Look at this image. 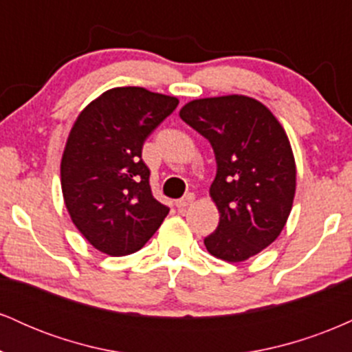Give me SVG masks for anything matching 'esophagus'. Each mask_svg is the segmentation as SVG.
I'll return each instance as SVG.
<instances>
[{
    "label": "esophagus",
    "mask_w": 352,
    "mask_h": 352,
    "mask_svg": "<svg viewBox=\"0 0 352 352\" xmlns=\"http://www.w3.org/2000/svg\"><path fill=\"white\" fill-rule=\"evenodd\" d=\"M193 201H195V195H193V193H188V195H185L184 199L177 200L175 205H177V208H187L193 204Z\"/></svg>",
    "instance_id": "34e87169"
}]
</instances>
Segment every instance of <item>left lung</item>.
<instances>
[{
	"instance_id": "left-lung-1",
	"label": "left lung",
	"mask_w": 352,
	"mask_h": 352,
	"mask_svg": "<svg viewBox=\"0 0 352 352\" xmlns=\"http://www.w3.org/2000/svg\"><path fill=\"white\" fill-rule=\"evenodd\" d=\"M180 117L215 152L210 197L220 221L204 243L228 263L248 260L280 236L292 212L296 165L288 135L268 107L246 96L190 100Z\"/></svg>"
}]
</instances>
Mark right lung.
<instances>
[{
	"label": "right lung",
	"mask_w": 352,
	"mask_h": 352,
	"mask_svg": "<svg viewBox=\"0 0 352 352\" xmlns=\"http://www.w3.org/2000/svg\"><path fill=\"white\" fill-rule=\"evenodd\" d=\"M177 106L172 96L114 87L84 107L72 125L60 188L72 223L99 252L135 253L167 217L170 208L152 195L142 147Z\"/></svg>",
	"instance_id": "add662e5"
}]
</instances>
